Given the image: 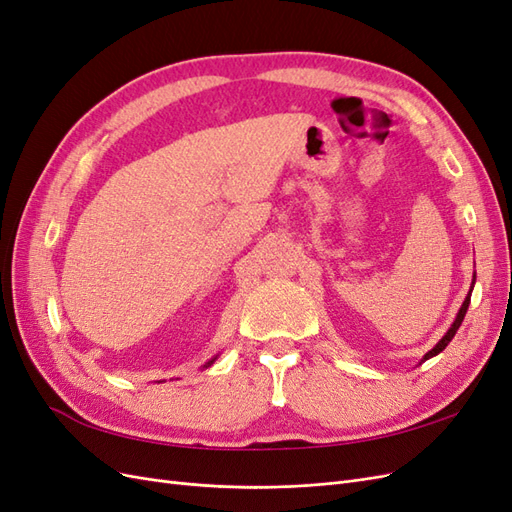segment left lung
Returning <instances> with one entry per match:
<instances>
[{
	"label": "left lung",
	"instance_id": "8db88e82",
	"mask_svg": "<svg viewBox=\"0 0 512 512\" xmlns=\"http://www.w3.org/2000/svg\"><path fill=\"white\" fill-rule=\"evenodd\" d=\"M474 282H476V273H474ZM474 282H472V286H474ZM470 294H472V288H470ZM470 294L466 297V301H463V305L459 307V314H457V318H455V322L451 324V329L446 331V335L440 339V342L433 346L425 356H423V361H427V359H431V356H436V354H440L446 346H448V342H451V339L455 337V333H457V329L461 327V322H463V318H466V312H468V305H470ZM421 361V363H423Z\"/></svg>",
	"mask_w": 512,
	"mask_h": 512
}]
</instances>
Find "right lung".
<instances>
[{
    "label": "right lung",
    "instance_id": "right-lung-1",
    "mask_svg": "<svg viewBox=\"0 0 512 512\" xmlns=\"http://www.w3.org/2000/svg\"><path fill=\"white\" fill-rule=\"evenodd\" d=\"M213 361H215V356H213V359H211V361H209V363H207V365H205V367H209V365H213Z\"/></svg>",
    "mask_w": 512,
    "mask_h": 512
}]
</instances>
